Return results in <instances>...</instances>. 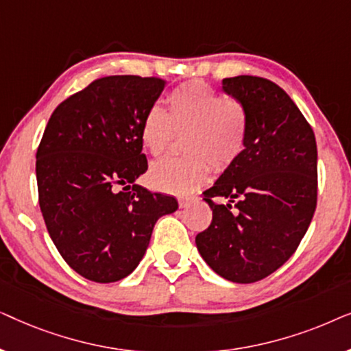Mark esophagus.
Returning <instances> with one entry per match:
<instances>
[{
    "label": "esophagus",
    "instance_id": "obj_1",
    "mask_svg": "<svg viewBox=\"0 0 351 351\" xmlns=\"http://www.w3.org/2000/svg\"><path fill=\"white\" fill-rule=\"evenodd\" d=\"M193 201H195V198H179V206L182 209H185V208H189Z\"/></svg>",
    "mask_w": 351,
    "mask_h": 351
}]
</instances>
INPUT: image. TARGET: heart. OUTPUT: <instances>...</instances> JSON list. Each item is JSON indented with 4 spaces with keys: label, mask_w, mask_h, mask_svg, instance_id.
<instances>
[{
    "label": "heart",
    "mask_w": 351,
    "mask_h": 351,
    "mask_svg": "<svg viewBox=\"0 0 351 351\" xmlns=\"http://www.w3.org/2000/svg\"><path fill=\"white\" fill-rule=\"evenodd\" d=\"M169 113L148 108L141 126V141L153 156H161L184 136V156L155 162L150 182L174 195L195 191L208 179L210 166L222 172L232 167L246 147V110L237 99L222 97L203 81L180 84L167 95Z\"/></svg>",
    "instance_id": "heart-1"
}]
</instances>
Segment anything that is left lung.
Segmentation results:
<instances>
[{"instance_id":"left-lung-1","label":"left lung","mask_w":351,"mask_h":351,"mask_svg":"<svg viewBox=\"0 0 351 351\" xmlns=\"http://www.w3.org/2000/svg\"><path fill=\"white\" fill-rule=\"evenodd\" d=\"M222 89L246 110V147L203 193L213 222L195 241L217 275L247 285L276 271L308 230L318 198V152L308 121L273 81L241 75L225 78Z\"/></svg>"}]
</instances>
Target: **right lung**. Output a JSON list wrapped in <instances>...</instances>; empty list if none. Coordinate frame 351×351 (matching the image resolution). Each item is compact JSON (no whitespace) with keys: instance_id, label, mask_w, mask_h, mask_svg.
Listing matches in <instances>:
<instances>
[{"instance_id":"1","label":"right lung","mask_w":351,"mask_h":351,"mask_svg":"<svg viewBox=\"0 0 351 351\" xmlns=\"http://www.w3.org/2000/svg\"><path fill=\"white\" fill-rule=\"evenodd\" d=\"M166 81L136 75L94 80L51 114L36 152L40 208L64 261L86 280L113 282L136 270L174 196L134 182L148 169L142 119Z\"/></svg>"}]
</instances>
